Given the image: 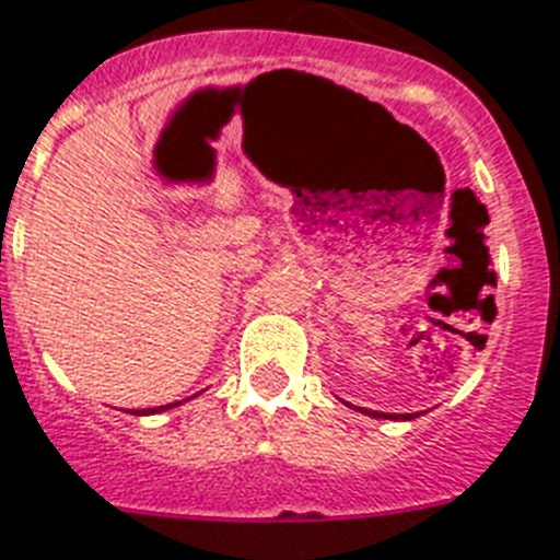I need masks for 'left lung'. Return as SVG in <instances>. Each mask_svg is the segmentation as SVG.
Instances as JSON below:
<instances>
[{
  "label": "left lung",
  "mask_w": 560,
  "mask_h": 560,
  "mask_svg": "<svg viewBox=\"0 0 560 560\" xmlns=\"http://www.w3.org/2000/svg\"><path fill=\"white\" fill-rule=\"evenodd\" d=\"M359 412H364V416L370 418H387V421H412V418L418 416V412H378V410H364V407H359Z\"/></svg>",
  "instance_id": "8db88e82"
}]
</instances>
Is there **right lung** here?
Masks as SVG:
<instances>
[{"instance_id":"right-lung-1","label":"right lung","mask_w":560,"mask_h":560,"mask_svg":"<svg viewBox=\"0 0 560 560\" xmlns=\"http://www.w3.org/2000/svg\"><path fill=\"white\" fill-rule=\"evenodd\" d=\"M182 401L176 404H162V407H150V410H133L130 416H156V412H164V410H173V407H178Z\"/></svg>"}]
</instances>
